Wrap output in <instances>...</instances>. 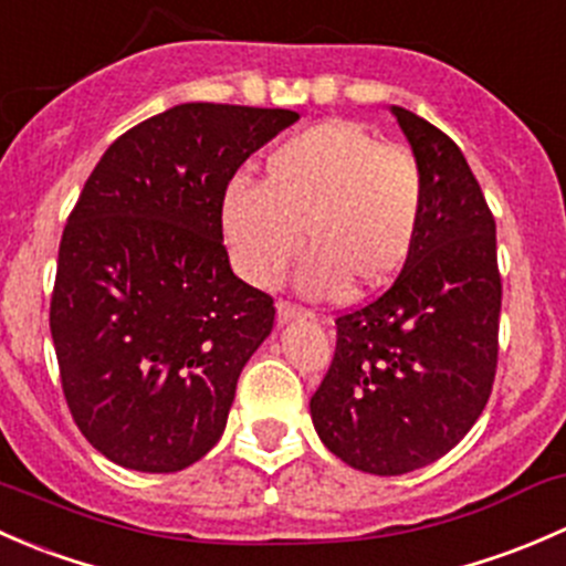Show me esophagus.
<instances>
[{
    "instance_id": "34e87169",
    "label": "esophagus",
    "mask_w": 566,
    "mask_h": 566,
    "mask_svg": "<svg viewBox=\"0 0 566 566\" xmlns=\"http://www.w3.org/2000/svg\"><path fill=\"white\" fill-rule=\"evenodd\" d=\"M291 318H313V313L300 305H291V302H277V322L285 324Z\"/></svg>"
}]
</instances>
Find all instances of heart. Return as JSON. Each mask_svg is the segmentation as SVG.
I'll use <instances>...</instances> for the list:
<instances>
[{"mask_svg":"<svg viewBox=\"0 0 566 566\" xmlns=\"http://www.w3.org/2000/svg\"><path fill=\"white\" fill-rule=\"evenodd\" d=\"M424 214L417 157L365 125L329 119L277 144L259 185L234 182L220 203L231 264L250 285L272 289L300 255V289L329 296L384 289L411 259Z\"/></svg>","mask_w":566,"mask_h":566,"instance_id":"b5f03b06","label":"heart"}]
</instances>
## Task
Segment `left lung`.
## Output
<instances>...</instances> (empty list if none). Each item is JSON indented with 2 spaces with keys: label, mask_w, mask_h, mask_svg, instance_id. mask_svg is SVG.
Wrapping results in <instances>:
<instances>
[{
  "label": "left lung",
  "mask_w": 566,
  "mask_h": 566,
  "mask_svg": "<svg viewBox=\"0 0 566 566\" xmlns=\"http://www.w3.org/2000/svg\"><path fill=\"white\" fill-rule=\"evenodd\" d=\"M424 179L411 259L384 294L335 318L311 398L326 450L378 476L422 469L480 419L499 363L496 220L458 144L392 106Z\"/></svg>",
  "instance_id": "1"
}]
</instances>
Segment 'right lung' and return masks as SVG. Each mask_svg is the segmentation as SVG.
Segmentation results:
<instances>
[{"label":"right lung","mask_w":566,"mask_h":566,"mask_svg":"<svg viewBox=\"0 0 566 566\" xmlns=\"http://www.w3.org/2000/svg\"><path fill=\"white\" fill-rule=\"evenodd\" d=\"M296 119L182 103L122 133L86 179L62 231L51 337L75 424L116 465L171 474L223 436L275 305L231 272L220 203Z\"/></svg>","instance_id":"add662e5"}]
</instances>
